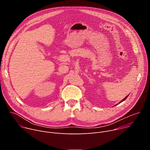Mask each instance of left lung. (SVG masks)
<instances>
[{
    "label": "left lung",
    "instance_id": "obj_1",
    "mask_svg": "<svg viewBox=\"0 0 150 150\" xmlns=\"http://www.w3.org/2000/svg\"><path fill=\"white\" fill-rule=\"evenodd\" d=\"M127 97H128V96H126V97H125V98H123V100H122V101H120V103H122V101H124V100H126V98H127ZM116 105H117V104H116Z\"/></svg>",
    "mask_w": 150,
    "mask_h": 150
}]
</instances>
